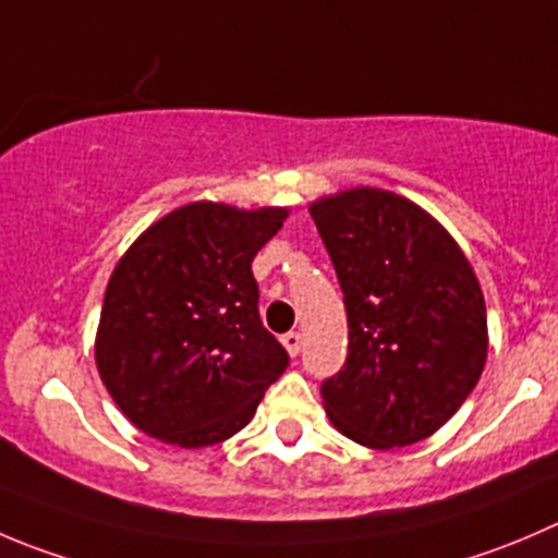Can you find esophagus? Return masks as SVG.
Segmentation results:
<instances>
[{
  "label": "esophagus",
  "instance_id": "34e87169",
  "mask_svg": "<svg viewBox=\"0 0 558 558\" xmlns=\"http://www.w3.org/2000/svg\"><path fill=\"white\" fill-rule=\"evenodd\" d=\"M282 344L288 348L290 355H299L301 353V333L299 331H288L282 337Z\"/></svg>",
  "mask_w": 558,
  "mask_h": 558
}]
</instances>
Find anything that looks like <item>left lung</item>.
<instances>
[{
    "label": "left lung",
    "instance_id": "1",
    "mask_svg": "<svg viewBox=\"0 0 558 558\" xmlns=\"http://www.w3.org/2000/svg\"><path fill=\"white\" fill-rule=\"evenodd\" d=\"M348 312V359L323 380L328 418L369 449L416 444L454 416L487 359L480 282L405 196L353 189L310 208Z\"/></svg>",
    "mask_w": 558,
    "mask_h": 558
}]
</instances>
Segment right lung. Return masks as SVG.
<instances>
[{
  "label": "right lung",
  "instance_id": "1",
  "mask_svg": "<svg viewBox=\"0 0 558 558\" xmlns=\"http://www.w3.org/2000/svg\"><path fill=\"white\" fill-rule=\"evenodd\" d=\"M284 208L191 203L117 263L95 362L120 411L158 441L214 447L243 429L290 355L259 320L252 259Z\"/></svg>",
  "mask_w": 558,
  "mask_h": 558
}]
</instances>
